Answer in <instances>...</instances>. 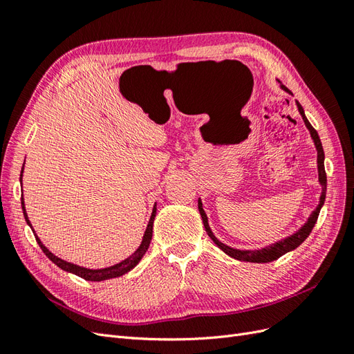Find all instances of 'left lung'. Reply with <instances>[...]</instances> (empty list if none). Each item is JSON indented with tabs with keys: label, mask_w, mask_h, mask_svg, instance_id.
<instances>
[{
	"label": "left lung",
	"mask_w": 354,
	"mask_h": 354,
	"mask_svg": "<svg viewBox=\"0 0 354 354\" xmlns=\"http://www.w3.org/2000/svg\"><path fill=\"white\" fill-rule=\"evenodd\" d=\"M281 87H282V90L288 91L289 94H292L291 91H289V90L285 87V85H281ZM297 108H298L299 115L303 116V121H304V124H306V127H307V130L310 131V136H312V138H313L315 146H316V151H317L319 183H320V186H322V195H320L319 205H317L316 209L312 212V216L308 217V220L306 221L304 226H303L301 229H299L298 232H295L294 234H291V236H288V238H285V239H282V241H279V242H276V243H272V245H269V246H266V248H263V250H236V248H232V246L224 245L223 242H220L216 236H214V233H212V230H211V227H209V224H208V217H207L205 211H203L202 202H201V199H199V201H198V208H199L201 217H202V221H203V227H205V230H207V233H208V236L212 239V242L216 243L223 252H226L227 255H230L232 259H234V260L250 261V263H270V261H273V260H277V259H279V257H282L283 254H286V252H289V251H292V250L297 248V246L301 245V243L307 239L308 234L312 233V230H313V227H315V224H316V221H317L320 208H322L324 202H325V196H326V173H325V164H324L325 153H324V147H322V143H320V138H319L317 131L312 127V124L308 122V120H307L306 115H304L303 106L297 102Z\"/></svg>",
	"instance_id": "8db88e82"
}]
</instances>
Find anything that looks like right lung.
<instances>
[{
  "mask_svg": "<svg viewBox=\"0 0 354 354\" xmlns=\"http://www.w3.org/2000/svg\"><path fill=\"white\" fill-rule=\"evenodd\" d=\"M24 167H25V164H24ZM22 176H24V168H22V171H20V185H22ZM22 209H24L25 220L29 224V227L32 229V224H30V221L28 218V214H26V209H25V201H24V198H22ZM155 216H156V203L153 205L152 216H151V220H149V223H147V227H146V232L143 234V241H142L140 246H138V248L134 251V254H131L124 261L118 263L115 266H111V267H104V269H95L94 270V269H87V267H81V266H77V264L68 263L65 260L59 259V257H56L51 251H48L47 246L39 241V238L37 236V234H35V239H37L38 245L41 246L42 252H44L48 257V259L53 263H55L57 267H60L62 270L77 274V276L82 277V279H85V281L100 282V281H106V279H112V277H120V276L128 273L131 269H134V267L138 264V261L143 259V255L146 254L149 245H151V241H152V230H153ZM32 232H34V229H32Z\"/></svg>",
  "mask_w": 354,
  "mask_h": 354,
  "instance_id": "obj_1",
  "label": "right lung"
}]
</instances>
